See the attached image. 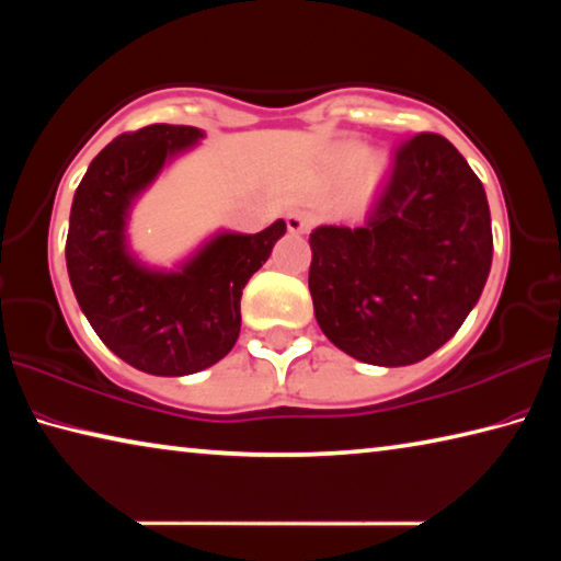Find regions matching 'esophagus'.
Listing matches in <instances>:
<instances>
[{"label":"esophagus","instance_id":"esophagus-1","mask_svg":"<svg viewBox=\"0 0 561 561\" xmlns=\"http://www.w3.org/2000/svg\"><path fill=\"white\" fill-rule=\"evenodd\" d=\"M309 225H311V220L304 210H289L287 213V227H289L291 234H304L309 230Z\"/></svg>","mask_w":561,"mask_h":561}]
</instances>
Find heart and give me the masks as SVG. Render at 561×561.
Returning a JSON list of instances; mask_svg holds the SVG:
<instances>
[{
    "instance_id": "obj_1",
    "label": "heart",
    "mask_w": 561,
    "mask_h": 561,
    "mask_svg": "<svg viewBox=\"0 0 561 561\" xmlns=\"http://www.w3.org/2000/svg\"><path fill=\"white\" fill-rule=\"evenodd\" d=\"M368 153H371V150H368L366 146H360V144H344V146H341V148L336 150L334 165H336L339 173H344V175L356 173V170L368 160ZM383 170H386V160H383V158H374L371 163H368V173H371V180L381 178Z\"/></svg>"
}]
</instances>
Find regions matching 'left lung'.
<instances>
[{
	"instance_id": "left-lung-1",
	"label": "left lung",
	"mask_w": 561,
	"mask_h": 561,
	"mask_svg": "<svg viewBox=\"0 0 561 561\" xmlns=\"http://www.w3.org/2000/svg\"><path fill=\"white\" fill-rule=\"evenodd\" d=\"M309 244L314 317L331 344L364 364L411 366L455 336L485 289V187L448 138L417 133L364 222L319 225Z\"/></svg>"
}]
</instances>
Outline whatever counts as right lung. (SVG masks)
<instances>
[{
    "label": "right lung",
    "instance_id": "add662e5",
    "mask_svg": "<svg viewBox=\"0 0 561 561\" xmlns=\"http://www.w3.org/2000/svg\"><path fill=\"white\" fill-rule=\"evenodd\" d=\"M203 138L170 123L118 136L91 160L71 203L66 270L76 301L103 344L150 376H190L230 354L244 284L287 232L284 220L257 234L217 230L170 270L133 252V205Z\"/></svg>",
    "mask_w": 561,
    "mask_h": 561
}]
</instances>
